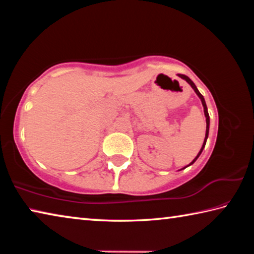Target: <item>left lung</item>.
Wrapping results in <instances>:
<instances>
[{"label": "left lung", "instance_id": "1", "mask_svg": "<svg viewBox=\"0 0 254 254\" xmlns=\"http://www.w3.org/2000/svg\"><path fill=\"white\" fill-rule=\"evenodd\" d=\"M179 76L182 77V78H184L185 80L187 81V83L191 86L192 87V89H194L195 91V93L197 94V95H198V97L200 98V101H201V104H203V106H204V113H205V118H206V134H205V140H204V143H203V147H201V149H200V151L198 152V154H197L196 156V158L194 159V160L191 161V163H189V166L190 165H192V163H194L196 160H197V158H198L199 156H200V153H201V151H203V149L205 148V144H206V140H207V137H208V131H209V115H208V112H207V106H206V103H205V100H204V97H203V95H201V94L199 93V91L198 89H197V87L195 86V84L192 83L191 81V79L190 78H188L187 76H185V75H180L179 74Z\"/></svg>", "mask_w": 254, "mask_h": 254}]
</instances>
